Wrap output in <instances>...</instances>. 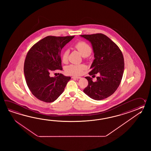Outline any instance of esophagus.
Returning <instances> with one entry per match:
<instances>
[{
  "label": "esophagus",
  "mask_w": 151,
  "mask_h": 151,
  "mask_svg": "<svg viewBox=\"0 0 151 151\" xmlns=\"http://www.w3.org/2000/svg\"><path fill=\"white\" fill-rule=\"evenodd\" d=\"M72 79H80V78H81V77L73 76V77H72Z\"/></svg>",
  "instance_id": "34e87169"
}]
</instances>
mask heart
I'll return each instance as SVG.
<instances>
[{"label": "heart", "instance_id": "heart-1", "mask_svg": "<svg viewBox=\"0 0 151 151\" xmlns=\"http://www.w3.org/2000/svg\"><path fill=\"white\" fill-rule=\"evenodd\" d=\"M75 47L83 57H86L91 53V48L87 43L83 42H79L75 45ZM68 52L65 51L62 55V61L66 63L68 61ZM86 69V66L84 65H70L65 68V72L69 75L79 76L83 73V71Z\"/></svg>", "mask_w": 151, "mask_h": 151}]
</instances>
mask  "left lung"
<instances>
[{
  "label": "left lung",
  "mask_w": 151,
  "mask_h": 151,
  "mask_svg": "<svg viewBox=\"0 0 151 151\" xmlns=\"http://www.w3.org/2000/svg\"><path fill=\"white\" fill-rule=\"evenodd\" d=\"M91 44L94 59L91 66L90 76L99 73L96 81L86 77L88 86L83 92L91 98L101 100L114 93L121 82L124 71V60L118 46L101 33L80 35Z\"/></svg>",
  "instance_id": "1"
}]
</instances>
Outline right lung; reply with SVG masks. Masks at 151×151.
I'll list each match as a JSON object with an SVG mask.
<instances>
[{"instance_id":"obj_1","label":"right lung","mask_w":151,"mask_h":151,"mask_svg":"<svg viewBox=\"0 0 151 151\" xmlns=\"http://www.w3.org/2000/svg\"><path fill=\"white\" fill-rule=\"evenodd\" d=\"M74 36H47L33 45L28 52L24 72L27 85L38 99L53 102L64 91L71 77L60 74L50 77V72L62 70L60 53L62 48Z\"/></svg>"}]
</instances>
